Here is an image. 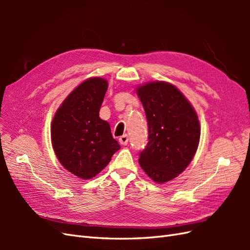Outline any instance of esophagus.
Masks as SVG:
<instances>
[{"label": "esophagus", "instance_id": "obj_1", "mask_svg": "<svg viewBox=\"0 0 250 250\" xmlns=\"http://www.w3.org/2000/svg\"><path fill=\"white\" fill-rule=\"evenodd\" d=\"M119 142H120L121 145H123V146L127 145V144H128V135L127 134H123L122 137H120Z\"/></svg>", "mask_w": 250, "mask_h": 250}]
</instances>
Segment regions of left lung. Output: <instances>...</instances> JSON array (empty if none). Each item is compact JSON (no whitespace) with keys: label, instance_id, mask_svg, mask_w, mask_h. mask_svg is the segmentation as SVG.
<instances>
[{"label":"left lung","instance_id":"obj_1","mask_svg":"<svg viewBox=\"0 0 250 250\" xmlns=\"http://www.w3.org/2000/svg\"><path fill=\"white\" fill-rule=\"evenodd\" d=\"M148 123V144L139 163L157 184L177 177L193 160L200 139L194 107L179 89L164 81L137 87Z\"/></svg>","mask_w":250,"mask_h":250}]
</instances>
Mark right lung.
<instances>
[{
	"label": "right lung",
	"instance_id": "obj_1",
	"mask_svg": "<svg viewBox=\"0 0 250 250\" xmlns=\"http://www.w3.org/2000/svg\"><path fill=\"white\" fill-rule=\"evenodd\" d=\"M107 87V81L100 77L82 82L65 98L52 121V146L58 161L82 179L95 177L121 148L109 124L99 117Z\"/></svg>",
	"mask_w": 250,
	"mask_h": 250
}]
</instances>
